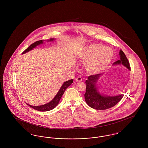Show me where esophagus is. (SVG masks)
I'll return each mask as SVG.
<instances>
[{"label":"esophagus","mask_w":148,"mask_h":148,"mask_svg":"<svg viewBox=\"0 0 148 148\" xmlns=\"http://www.w3.org/2000/svg\"><path fill=\"white\" fill-rule=\"evenodd\" d=\"M75 80L77 82H81L82 80V78L80 77H76Z\"/></svg>","instance_id":"obj_1"}]
</instances>
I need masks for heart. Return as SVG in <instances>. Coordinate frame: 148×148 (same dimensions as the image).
<instances>
[{
    "label": "heart",
    "instance_id": "obj_1",
    "mask_svg": "<svg viewBox=\"0 0 148 148\" xmlns=\"http://www.w3.org/2000/svg\"><path fill=\"white\" fill-rule=\"evenodd\" d=\"M78 58L85 62L86 71L89 74H98L106 71L114 58L113 50L100 44H90L80 50Z\"/></svg>",
    "mask_w": 148,
    "mask_h": 148
}]
</instances>
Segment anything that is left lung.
Wrapping results in <instances>:
<instances>
[{"label": "left lung", "mask_w": 148, "mask_h": 148, "mask_svg": "<svg viewBox=\"0 0 148 148\" xmlns=\"http://www.w3.org/2000/svg\"><path fill=\"white\" fill-rule=\"evenodd\" d=\"M120 60L113 63V65H122L130 71V66L129 61L124 52L120 50ZM103 74L90 75L85 81L86 85L84 94L85 100L86 104L93 109L97 110H106L115 106L124 97V94L115 95H106L99 92L98 81Z\"/></svg>", "instance_id": "left-lung-1"}]
</instances>
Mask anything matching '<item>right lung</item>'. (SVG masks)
<instances>
[{"mask_svg":"<svg viewBox=\"0 0 148 148\" xmlns=\"http://www.w3.org/2000/svg\"><path fill=\"white\" fill-rule=\"evenodd\" d=\"M54 40H55L54 38H51V39L47 40V42H53ZM44 41H45V40H39V41H37L36 42L33 43L32 44H31L29 47L27 49L25 50L23 52L22 54H24L28 52L29 51L33 49L34 48H36L37 46H39L40 44H42L44 43ZM73 79H71V80H68L66 82H65L62 85L61 88H60L59 90L58 91V93L56 94V95L55 96V97L50 102L45 104H44V105H42V106H33L29 105V104H27H27L30 107L33 108L34 109H35L36 110H38V111H40V112H47V111L51 110L53 109L54 108H55L56 107V106L59 104L60 99H61L62 95H63L64 92H65V90L68 88V87H69L73 83Z\"/></svg>","mask_w":148,"mask_h":148,"instance_id":"1","label":"right lung"}]
</instances>
